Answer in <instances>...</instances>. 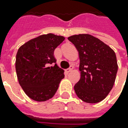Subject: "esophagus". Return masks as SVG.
<instances>
[{
    "instance_id": "obj_1",
    "label": "esophagus",
    "mask_w": 128,
    "mask_h": 128,
    "mask_svg": "<svg viewBox=\"0 0 128 128\" xmlns=\"http://www.w3.org/2000/svg\"><path fill=\"white\" fill-rule=\"evenodd\" d=\"M72 66H70L69 68H68V69L66 70V72L68 73V72H70V71H72Z\"/></svg>"
}]
</instances>
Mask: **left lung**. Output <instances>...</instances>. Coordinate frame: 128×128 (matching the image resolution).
Returning a JSON list of instances; mask_svg holds the SVG:
<instances>
[{
	"label": "left lung",
	"mask_w": 128,
	"mask_h": 128,
	"mask_svg": "<svg viewBox=\"0 0 128 128\" xmlns=\"http://www.w3.org/2000/svg\"><path fill=\"white\" fill-rule=\"evenodd\" d=\"M80 58V80L74 86L77 96L88 103L105 99L112 90L118 72L115 52L98 38L79 34L68 38Z\"/></svg>",
	"instance_id": "left-lung-1"
}]
</instances>
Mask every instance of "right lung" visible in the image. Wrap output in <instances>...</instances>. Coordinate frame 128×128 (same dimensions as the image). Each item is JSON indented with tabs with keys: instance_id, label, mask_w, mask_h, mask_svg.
Here are the masks:
<instances>
[{
	"instance_id": "add662e5",
	"label": "right lung",
	"mask_w": 128,
	"mask_h": 128,
	"mask_svg": "<svg viewBox=\"0 0 128 128\" xmlns=\"http://www.w3.org/2000/svg\"><path fill=\"white\" fill-rule=\"evenodd\" d=\"M64 40L62 36L49 33L33 38L18 49L16 60L18 80L33 100L42 102L52 98L64 78V70L57 66L53 55Z\"/></svg>"
}]
</instances>
